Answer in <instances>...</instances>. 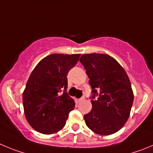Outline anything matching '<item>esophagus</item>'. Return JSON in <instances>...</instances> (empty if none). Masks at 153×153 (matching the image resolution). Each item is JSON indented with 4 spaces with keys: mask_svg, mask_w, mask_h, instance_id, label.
I'll return each instance as SVG.
<instances>
[{
    "mask_svg": "<svg viewBox=\"0 0 153 153\" xmlns=\"http://www.w3.org/2000/svg\"><path fill=\"white\" fill-rule=\"evenodd\" d=\"M85 97H82L81 98L78 99V102H82V101H83V100H85Z\"/></svg>",
    "mask_w": 153,
    "mask_h": 153,
    "instance_id": "obj_1",
    "label": "esophagus"
}]
</instances>
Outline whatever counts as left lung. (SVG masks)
Segmentation results:
<instances>
[{
    "instance_id": "obj_1",
    "label": "left lung",
    "mask_w": 153,
    "mask_h": 153,
    "mask_svg": "<svg viewBox=\"0 0 153 153\" xmlns=\"http://www.w3.org/2000/svg\"><path fill=\"white\" fill-rule=\"evenodd\" d=\"M79 61L86 70L92 88V109L84 116L85 123L97 134L116 133L127 120L133 102L127 74L107 54H84Z\"/></svg>"
}]
</instances>
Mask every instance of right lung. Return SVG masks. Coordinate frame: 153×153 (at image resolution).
Returning a JSON list of instances; mask_svg holds the SVG:
<instances>
[{
  "label": "right lung",
  "mask_w": 153,
  "mask_h": 153,
  "mask_svg": "<svg viewBox=\"0 0 153 153\" xmlns=\"http://www.w3.org/2000/svg\"><path fill=\"white\" fill-rule=\"evenodd\" d=\"M79 57L80 54L49 55L32 71L23 93V102L26 118L37 132L51 134L65 125L75 104L67 93V75Z\"/></svg>",
  "instance_id": "obj_1"
}]
</instances>
